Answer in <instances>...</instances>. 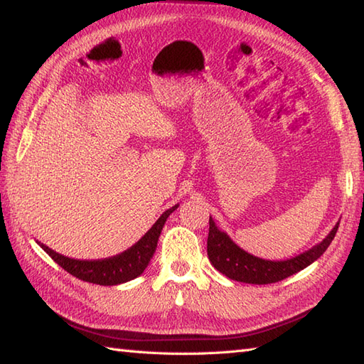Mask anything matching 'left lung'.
Returning <instances> with one entry per match:
<instances>
[{
    "instance_id": "obj_1",
    "label": "left lung",
    "mask_w": 364,
    "mask_h": 364,
    "mask_svg": "<svg viewBox=\"0 0 364 364\" xmlns=\"http://www.w3.org/2000/svg\"><path fill=\"white\" fill-rule=\"evenodd\" d=\"M339 227V222L333 230L326 236L322 242L316 244L310 250L297 255L291 259L270 261L253 257L249 252L231 241V237L223 233L210 218V235H208V258L211 264L220 274L231 278L235 282L250 283V284H269L282 282L294 274L300 272L314 262L321 255L328 249L333 241Z\"/></svg>"
}]
</instances>
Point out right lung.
Returning <instances> with one entry per match:
<instances>
[{
    "instance_id": "add662e5",
    "label": "right lung",
    "mask_w": 364,
    "mask_h": 364,
    "mask_svg": "<svg viewBox=\"0 0 364 364\" xmlns=\"http://www.w3.org/2000/svg\"><path fill=\"white\" fill-rule=\"evenodd\" d=\"M176 208L178 205L168 208L167 211L161 214V218L154 222V225L146 231V233L139 239L133 247H129L128 250L115 255V257H111V258L94 259V261L75 259L51 250L50 247H46L42 242L37 241V244L41 245L60 267L67 270L68 274H72L73 277L80 278L82 282L102 284V286H114V284L127 283L129 280L137 278L144 272L145 267L149 266L150 259L153 258V253L156 250L162 227H164L167 218L176 210Z\"/></svg>"
}]
</instances>
